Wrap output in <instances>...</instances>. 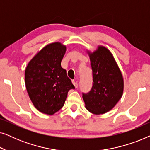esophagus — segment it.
Returning <instances> with one entry per match:
<instances>
[{"instance_id":"1","label":"esophagus","mask_w":150,"mask_h":150,"mask_svg":"<svg viewBox=\"0 0 150 150\" xmlns=\"http://www.w3.org/2000/svg\"><path fill=\"white\" fill-rule=\"evenodd\" d=\"M73 84H74V85L76 89H77V88L79 87V84H78L77 83H76L75 81H73Z\"/></svg>"}]
</instances>
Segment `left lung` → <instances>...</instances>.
<instances>
[{
	"label": "left lung",
	"mask_w": 150,
	"mask_h": 150,
	"mask_svg": "<svg viewBox=\"0 0 150 150\" xmlns=\"http://www.w3.org/2000/svg\"><path fill=\"white\" fill-rule=\"evenodd\" d=\"M93 72V86L87 93H83L85 107L95 115L104 114L116 105L124 91V79L110 50L98 46L88 52Z\"/></svg>",
	"instance_id": "left-lung-1"
}]
</instances>
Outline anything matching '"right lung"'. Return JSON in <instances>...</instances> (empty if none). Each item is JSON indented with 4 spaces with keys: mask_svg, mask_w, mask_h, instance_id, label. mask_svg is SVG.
<instances>
[{
    "mask_svg": "<svg viewBox=\"0 0 150 150\" xmlns=\"http://www.w3.org/2000/svg\"><path fill=\"white\" fill-rule=\"evenodd\" d=\"M66 46L52 43L42 48L25 69V85L35 107L53 115L64 105L67 93L75 89L66 70L61 65Z\"/></svg>",
    "mask_w": 150,
    "mask_h": 150,
    "instance_id": "right-lung-1",
    "label": "right lung"
}]
</instances>
